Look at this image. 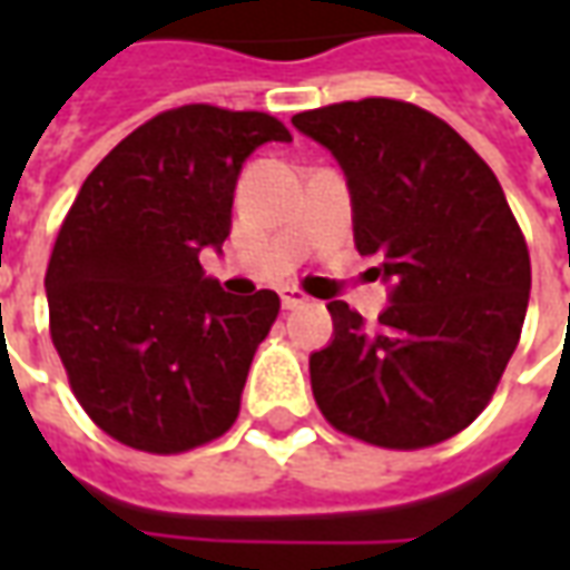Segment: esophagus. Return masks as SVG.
I'll list each match as a JSON object with an SVG mask.
<instances>
[{
  "mask_svg": "<svg viewBox=\"0 0 570 570\" xmlns=\"http://www.w3.org/2000/svg\"><path fill=\"white\" fill-rule=\"evenodd\" d=\"M281 302H284L286 311H293V308H302V305H308L311 298L305 296L302 289H296V286H284V289H281Z\"/></svg>",
  "mask_w": 570,
  "mask_h": 570,
  "instance_id": "34e87169",
  "label": "esophagus"
}]
</instances>
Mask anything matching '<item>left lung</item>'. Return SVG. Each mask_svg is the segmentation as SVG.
<instances>
[{"label":"left lung","mask_w":570,"mask_h":570,"mask_svg":"<svg viewBox=\"0 0 570 570\" xmlns=\"http://www.w3.org/2000/svg\"><path fill=\"white\" fill-rule=\"evenodd\" d=\"M293 125L342 164L354 244L394 281L375 326L326 305L333 342L311 354L323 419L396 452L452 440L489 406L525 323L531 259L498 176L406 100L321 106Z\"/></svg>","instance_id":"1"}]
</instances>
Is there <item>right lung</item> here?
I'll return each mask as SVG.
<instances>
[{
  "label": "right lung",
  "mask_w": 570,
  "mask_h": 570,
  "mask_svg": "<svg viewBox=\"0 0 570 570\" xmlns=\"http://www.w3.org/2000/svg\"><path fill=\"white\" fill-rule=\"evenodd\" d=\"M272 140L293 137L268 112L167 109L94 167L57 232L51 342L88 419L121 445L179 454L235 424L281 298L225 293L198 253L223 247L237 174Z\"/></svg>",
  "instance_id": "obj_1"
}]
</instances>
